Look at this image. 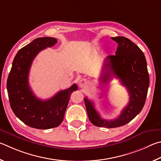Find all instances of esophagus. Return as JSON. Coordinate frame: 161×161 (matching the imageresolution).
I'll return each mask as SVG.
<instances>
[{
  "mask_svg": "<svg viewBox=\"0 0 161 161\" xmlns=\"http://www.w3.org/2000/svg\"><path fill=\"white\" fill-rule=\"evenodd\" d=\"M88 80H86L85 78H82L80 79V80L79 81V86L80 87V88H85V87L88 85Z\"/></svg>",
  "mask_w": 161,
  "mask_h": 161,
  "instance_id": "34e87169",
  "label": "esophagus"
}]
</instances>
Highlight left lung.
I'll list each match as a JSON object with an SVG mask.
<instances>
[{"label": "left lung", "instance_id": "left-lung-1", "mask_svg": "<svg viewBox=\"0 0 161 161\" xmlns=\"http://www.w3.org/2000/svg\"><path fill=\"white\" fill-rule=\"evenodd\" d=\"M118 44L115 55L107 56L103 62L101 82L107 84L112 78H117L127 89L129 101L115 119H102L94 104L84 99L88 118L92 125L105 128H115L125 125L142 111L146 102L149 86L147 63L140 48L125 36L112 37Z\"/></svg>", "mask_w": 161, "mask_h": 161}]
</instances>
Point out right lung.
Masks as SVG:
<instances>
[{"label": "right lung", "instance_id": "1", "mask_svg": "<svg viewBox=\"0 0 161 161\" xmlns=\"http://www.w3.org/2000/svg\"><path fill=\"white\" fill-rule=\"evenodd\" d=\"M57 43L53 37H39L18 51L13 61L7 80V90L10 107L14 114L30 127L49 129L63 122L70 96L77 91L76 84L58 92L50 99L42 100L31 90L28 80L34 58L42 50Z\"/></svg>", "mask_w": 161, "mask_h": 161}]
</instances>
